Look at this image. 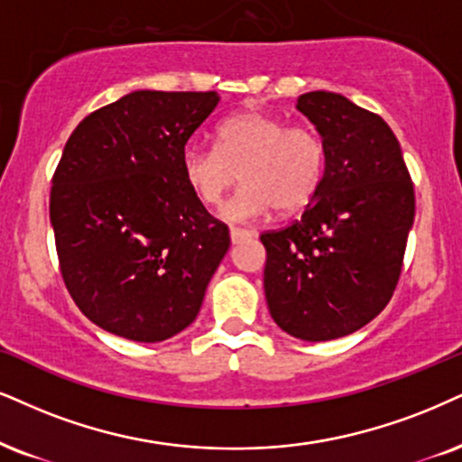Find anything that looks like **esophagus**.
Returning <instances> with one entry per match:
<instances>
[{
  "label": "esophagus",
  "instance_id": "34e87169",
  "mask_svg": "<svg viewBox=\"0 0 462 462\" xmlns=\"http://www.w3.org/2000/svg\"><path fill=\"white\" fill-rule=\"evenodd\" d=\"M250 237H254L253 231H248V229H237V226H231V242H233V244H242V242L250 240Z\"/></svg>",
  "mask_w": 462,
  "mask_h": 462
}]
</instances>
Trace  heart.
Listing matches in <instances>:
<instances>
[{
	"label": "heart",
	"mask_w": 462,
	"mask_h": 462,
	"mask_svg": "<svg viewBox=\"0 0 462 462\" xmlns=\"http://www.w3.org/2000/svg\"><path fill=\"white\" fill-rule=\"evenodd\" d=\"M328 147L312 126H289L282 117L248 109L216 130V150L188 145L181 173L188 188L208 208H218L226 192L244 186L225 205L231 222L257 220L272 209L291 214L306 208L323 184Z\"/></svg>",
	"instance_id": "heart-1"
}]
</instances>
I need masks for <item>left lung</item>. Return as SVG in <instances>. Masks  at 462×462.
Listing matches in <instances>:
<instances>
[{"label":"left lung","mask_w":462,"mask_h":462,"mask_svg":"<svg viewBox=\"0 0 462 462\" xmlns=\"http://www.w3.org/2000/svg\"><path fill=\"white\" fill-rule=\"evenodd\" d=\"M298 111L328 147V169L300 220L261 233L270 315L295 338L321 343L373 321L401 278L415 216L401 145L377 113L310 92Z\"/></svg>","instance_id":"left-lung-1"}]
</instances>
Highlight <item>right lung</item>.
<instances>
[{
	"mask_svg": "<svg viewBox=\"0 0 462 462\" xmlns=\"http://www.w3.org/2000/svg\"><path fill=\"white\" fill-rule=\"evenodd\" d=\"M216 92L141 89L89 113L53 173L51 225L74 304L106 332L161 343L195 321L231 246L181 153Z\"/></svg>",
	"mask_w": 462,
	"mask_h": 462,
	"instance_id": "right-lung-1",
	"label": "right lung"
}]
</instances>
